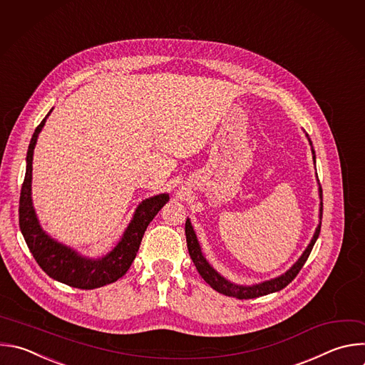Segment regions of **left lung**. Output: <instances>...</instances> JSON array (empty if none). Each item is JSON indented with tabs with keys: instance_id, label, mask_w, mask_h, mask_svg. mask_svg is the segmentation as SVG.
<instances>
[{
	"instance_id": "8db88e82",
	"label": "left lung",
	"mask_w": 365,
	"mask_h": 365,
	"mask_svg": "<svg viewBox=\"0 0 365 365\" xmlns=\"http://www.w3.org/2000/svg\"><path fill=\"white\" fill-rule=\"evenodd\" d=\"M309 140V139H308ZM311 142V140H309ZM314 162H315V153H314ZM319 196H322V190L319 187ZM321 212H322V203H321ZM319 217H322V213L319 215ZM319 230H321V222L315 230V235L311 240V244L308 245V248L305 250V252L302 254V257L298 259V262L289 269L287 271L284 275L275 278V279H271V281H267V282H262V284H258V285H252V287H240V285H235V284H230L229 281H226L223 277H220L209 264L207 261L203 258L202 252H200V247L197 244V239H196V235H195V230L190 225V220L186 219V225H185V233H186V242H187V250H189V255L197 269V272L200 274V277L206 281V284H209L215 291L223 294V295H227V297H233V298H237V299H252V298H258V297H264V295H268V294H272V292H277V291H281L282 288H285L289 282H292L295 279V277L299 274V271L302 269L304 264L307 262L312 248H314V244L315 240L319 235Z\"/></svg>"
}]
</instances>
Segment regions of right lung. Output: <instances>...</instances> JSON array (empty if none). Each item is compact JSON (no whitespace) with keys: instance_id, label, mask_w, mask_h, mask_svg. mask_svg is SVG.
<instances>
[{"instance_id":"obj_1","label":"right lung","mask_w":365,"mask_h":365,"mask_svg":"<svg viewBox=\"0 0 365 365\" xmlns=\"http://www.w3.org/2000/svg\"><path fill=\"white\" fill-rule=\"evenodd\" d=\"M47 115L37 126L27 152V169L21 186L19 207L20 229L27 242L30 252L33 254L40 268L48 277L58 282L80 289L100 288L103 285L115 282L118 278H121L128 272L133 259L136 258L146 227L158 215V212L165 206V203L169 200V195H158L142 202L136 209L133 220L128 226L123 237H121L117 247L101 259L83 258L70 248L57 244L54 239L46 235L40 227L31 202L33 153L37 136L46 123Z\"/></svg>"}]
</instances>
